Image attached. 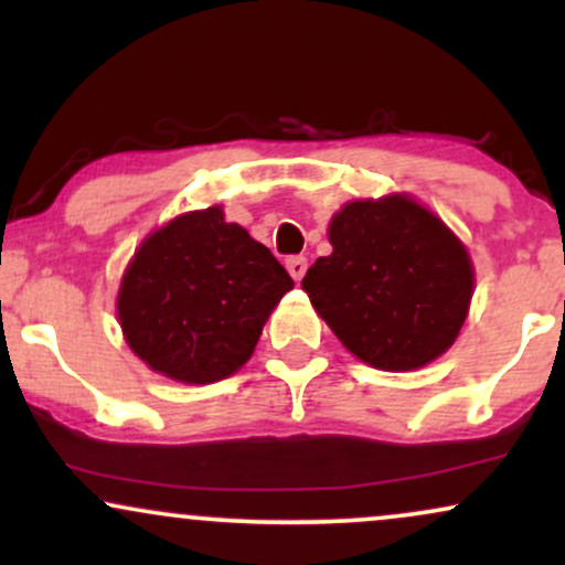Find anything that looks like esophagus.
<instances>
[{
	"instance_id": "1",
	"label": "esophagus",
	"mask_w": 565,
	"mask_h": 565,
	"mask_svg": "<svg viewBox=\"0 0 565 565\" xmlns=\"http://www.w3.org/2000/svg\"><path fill=\"white\" fill-rule=\"evenodd\" d=\"M287 270H289V276L295 278V281H302L305 270H308V260H305V257H289Z\"/></svg>"
}]
</instances>
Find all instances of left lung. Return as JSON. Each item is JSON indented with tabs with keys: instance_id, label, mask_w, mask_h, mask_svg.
I'll list each match as a JSON object with an SVG mask.
<instances>
[{
	"instance_id": "1",
	"label": "left lung",
	"mask_w": 565,
	"mask_h": 565,
	"mask_svg": "<svg viewBox=\"0 0 565 565\" xmlns=\"http://www.w3.org/2000/svg\"><path fill=\"white\" fill-rule=\"evenodd\" d=\"M332 255L302 278L337 340L382 372H414L454 345L470 313L468 246L408 193L355 199L329 223Z\"/></svg>"
}]
</instances>
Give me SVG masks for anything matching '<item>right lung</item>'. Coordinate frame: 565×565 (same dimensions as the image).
I'll use <instances>...</instances> for the list:
<instances>
[{
	"label": "right lung",
	"mask_w": 565,
	"mask_h": 565,
	"mask_svg": "<svg viewBox=\"0 0 565 565\" xmlns=\"http://www.w3.org/2000/svg\"><path fill=\"white\" fill-rule=\"evenodd\" d=\"M291 287L268 246L225 223L223 206H206L142 238L121 276L116 316L148 369L185 385H212L252 359Z\"/></svg>",
	"instance_id": "1"
}]
</instances>
